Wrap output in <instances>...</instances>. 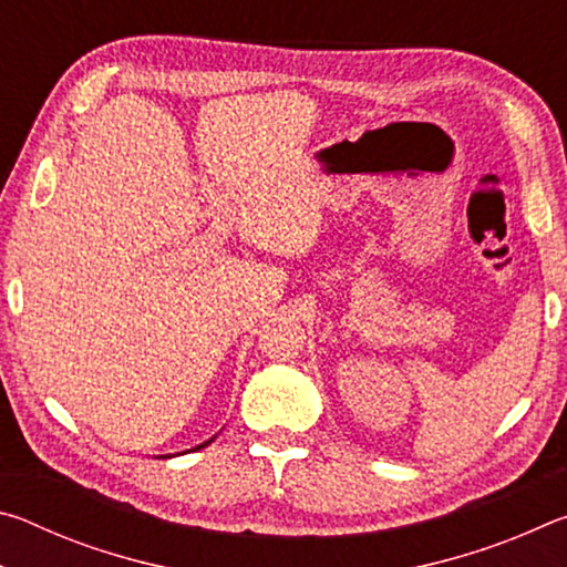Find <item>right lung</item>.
<instances>
[{
	"instance_id": "right-lung-1",
	"label": "right lung",
	"mask_w": 567,
	"mask_h": 567,
	"mask_svg": "<svg viewBox=\"0 0 567 567\" xmlns=\"http://www.w3.org/2000/svg\"><path fill=\"white\" fill-rule=\"evenodd\" d=\"M197 450H199V447H197Z\"/></svg>"
}]
</instances>
